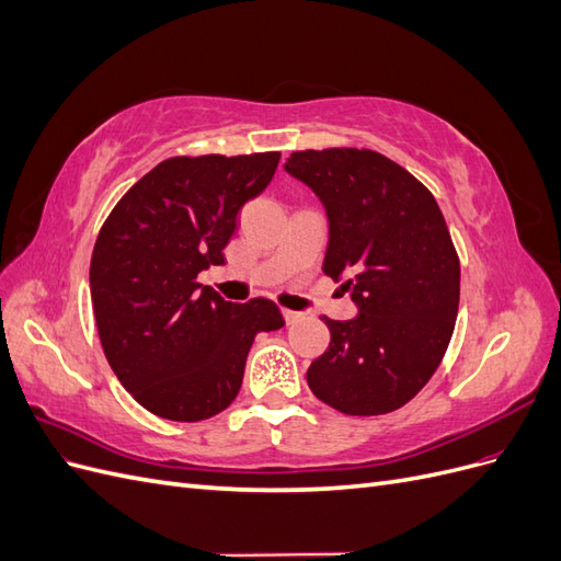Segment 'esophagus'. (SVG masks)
Masks as SVG:
<instances>
[{"label": "esophagus", "instance_id": "1", "mask_svg": "<svg viewBox=\"0 0 561 561\" xmlns=\"http://www.w3.org/2000/svg\"><path fill=\"white\" fill-rule=\"evenodd\" d=\"M283 318H285L287 325H295L297 320H301V313L299 311H290V309H283Z\"/></svg>", "mask_w": 561, "mask_h": 561}]
</instances>
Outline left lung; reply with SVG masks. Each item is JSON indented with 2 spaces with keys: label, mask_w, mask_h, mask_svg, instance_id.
Wrapping results in <instances>:
<instances>
[{
  "label": "left lung",
  "mask_w": 561,
  "mask_h": 561,
  "mask_svg": "<svg viewBox=\"0 0 561 561\" xmlns=\"http://www.w3.org/2000/svg\"><path fill=\"white\" fill-rule=\"evenodd\" d=\"M328 215L322 271L358 313L325 318L330 346L307 371L313 396L351 416L400 410L449 346L461 266L433 194L371 149H309L285 161Z\"/></svg>",
  "instance_id": "left-lung-1"
}]
</instances>
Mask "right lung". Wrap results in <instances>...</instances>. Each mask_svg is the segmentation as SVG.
I'll use <instances>...</instances> for the list:
<instances>
[{"mask_svg": "<svg viewBox=\"0 0 561 561\" xmlns=\"http://www.w3.org/2000/svg\"><path fill=\"white\" fill-rule=\"evenodd\" d=\"M278 151L175 157L135 182L98 233L91 299L116 379L145 410L203 421L239 396L257 332L285 325L274 301L233 304L196 283L222 250L236 215L260 196Z\"/></svg>", "mask_w": 561, "mask_h": 561, "instance_id": "obj_1", "label": "right lung"}]
</instances>
